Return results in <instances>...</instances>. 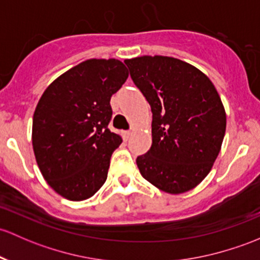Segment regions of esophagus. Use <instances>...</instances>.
Segmentation results:
<instances>
[{"label": "esophagus", "instance_id": "esophagus-1", "mask_svg": "<svg viewBox=\"0 0 260 260\" xmlns=\"http://www.w3.org/2000/svg\"><path fill=\"white\" fill-rule=\"evenodd\" d=\"M131 135H132V132H131V131H123V132H122L123 139H124V141H128V139H129V137H131Z\"/></svg>", "mask_w": 260, "mask_h": 260}]
</instances>
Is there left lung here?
<instances>
[{
  "mask_svg": "<svg viewBox=\"0 0 260 260\" xmlns=\"http://www.w3.org/2000/svg\"><path fill=\"white\" fill-rule=\"evenodd\" d=\"M124 63L153 114L151 149L136 160L142 177L169 194L193 189L208 176L225 135V109L214 84L173 57Z\"/></svg>",
  "mask_w": 260,
  "mask_h": 260,
  "instance_id": "8db88e82",
  "label": "left lung"
}]
</instances>
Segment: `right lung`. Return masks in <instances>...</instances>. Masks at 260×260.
Wrapping results in <instances>:
<instances>
[{"label":"right lung","instance_id":"add662e5","mask_svg":"<svg viewBox=\"0 0 260 260\" xmlns=\"http://www.w3.org/2000/svg\"><path fill=\"white\" fill-rule=\"evenodd\" d=\"M127 78L118 59L92 58L57 77L41 95L32 146L43 178L63 198L84 201L105 184L112 153L122 143L108 129L109 101Z\"/></svg>","mask_w":260,"mask_h":260}]
</instances>
